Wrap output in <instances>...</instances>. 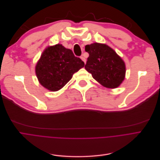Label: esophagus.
Here are the masks:
<instances>
[{"mask_svg":"<svg viewBox=\"0 0 160 160\" xmlns=\"http://www.w3.org/2000/svg\"><path fill=\"white\" fill-rule=\"evenodd\" d=\"M81 60L86 63V58L84 57V56L83 55H82V56H81Z\"/></svg>","mask_w":160,"mask_h":160,"instance_id":"obj_1","label":"esophagus"}]
</instances>
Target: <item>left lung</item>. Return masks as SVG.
<instances>
[{
  "mask_svg": "<svg viewBox=\"0 0 160 160\" xmlns=\"http://www.w3.org/2000/svg\"><path fill=\"white\" fill-rule=\"evenodd\" d=\"M89 57L86 70L92 78L107 88H116L125 78V65L123 60L110 47L94 43L85 46Z\"/></svg>",
  "mask_w": 160,
  "mask_h": 160,
  "instance_id": "obj_1",
  "label": "left lung"
}]
</instances>
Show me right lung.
<instances>
[{
    "mask_svg": "<svg viewBox=\"0 0 160 160\" xmlns=\"http://www.w3.org/2000/svg\"><path fill=\"white\" fill-rule=\"evenodd\" d=\"M84 66L72 51L57 44L47 47L37 63L35 72L40 83L47 89L57 91L64 86L72 75Z\"/></svg>",
    "mask_w": 160,
    "mask_h": 160,
    "instance_id": "right-lung-1",
    "label": "right lung"
}]
</instances>
